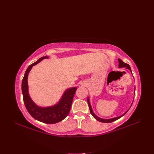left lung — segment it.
<instances>
[{
  "mask_svg": "<svg viewBox=\"0 0 154 154\" xmlns=\"http://www.w3.org/2000/svg\"><path fill=\"white\" fill-rule=\"evenodd\" d=\"M118 61H119V68L125 67L126 69H128L129 70H130V71L131 72V73H132V70H131V67H130V66H129L128 64H127V63L124 62L122 60H120V59H118ZM134 93H135V91H134ZM133 101H134V100H133ZM87 102H88V107H89L90 112H91V114H92V116L97 120L99 121V122H103V123H110V122H114V121H115V120H116L120 119V117H122V116H124L126 114V113L128 112V110H129V109L131 108V107L129 108L125 113H124V114H123L122 116H120L116 117H114V118H112V119H102V118H100V117H98L97 116H96V115L95 114V113L94 112V111H93V110H92V107H91V102H90L89 97H88V98H87ZM132 103L131 104V106H132Z\"/></svg>",
  "mask_w": 154,
  "mask_h": 154,
  "instance_id": "8db88e82",
  "label": "left lung"
}]
</instances>
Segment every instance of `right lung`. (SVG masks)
Wrapping results in <instances>:
<instances>
[{
	"label": "right lung",
	"instance_id": "obj_1",
	"mask_svg": "<svg viewBox=\"0 0 154 154\" xmlns=\"http://www.w3.org/2000/svg\"><path fill=\"white\" fill-rule=\"evenodd\" d=\"M48 57V56H44L28 67L22 79V92L24 104L32 117L43 123L55 124L60 122L69 115L77 87L67 88L63 93L59 101L52 106L40 107L32 100L29 92L27 80L29 74L32 67Z\"/></svg>",
	"mask_w": 154,
	"mask_h": 154
}]
</instances>
